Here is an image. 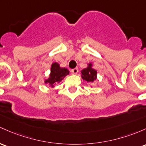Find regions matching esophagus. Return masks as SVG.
Returning a JSON list of instances; mask_svg holds the SVG:
<instances>
[{
  "mask_svg": "<svg viewBox=\"0 0 146 146\" xmlns=\"http://www.w3.org/2000/svg\"><path fill=\"white\" fill-rule=\"evenodd\" d=\"M78 68H73V69L71 70V72L73 73V74H76V73H78Z\"/></svg>",
  "mask_w": 146,
  "mask_h": 146,
  "instance_id": "obj_1",
  "label": "esophagus"
}]
</instances>
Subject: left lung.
Here are the masks:
<instances>
[{
    "label": "left lung",
    "instance_id": "1",
    "mask_svg": "<svg viewBox=\"0 0 146 146\" xmlns=\"http://www.w3.org/2000/svg\"><path fill=\"white\" fill-rule=\"evenodd\" d=\"M96 74L97 71L91 68V64H89V67L82 70V77L83 80H84L86 82H93L94 80H96Z\"/></svg>",
    "mask_w": 146,
    "mask_h": 146
}]
</instances>
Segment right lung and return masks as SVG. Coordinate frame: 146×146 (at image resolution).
I'll use <instances>...</instances> for the list:
<instances>
[{"instance_id":"right-lung-1","label":"right lung","mask_w":146,"mask_h":146,"mask_svg":"<svg viewBox=\"0 0 146 146\" xmlns=\"http://www.w3.org/2000/svg\"><path fill=\"white\" fill-rule=\"evenodd\" d=\"M50 77L45 82L48 83L52 87H53V84H56L63 79L67 75H68L69 71L65 68H61L57 63H53L51 66V70Z\"/></svg>"}]
</instances>
